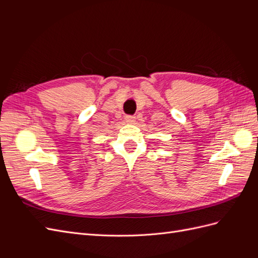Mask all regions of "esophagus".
Wrapping results in <instances>:
<instances>
[{
	"label": "esophagus",
	"instance_id": "34e87169",
	"mask_svg": "<svg viewBox=\"0 0 258 258\" xmlns=\"http://www.w3.org/2000/svg\"><path fill=\"white\" fill-rule=\"evenodd\" d=\"M124 120H126V122L128 123H134L136 121V117L134 115H127L124 117Z\"/></svg>",
	"mask_w": 258,
	"mask_h": 258
}]
</instances>
